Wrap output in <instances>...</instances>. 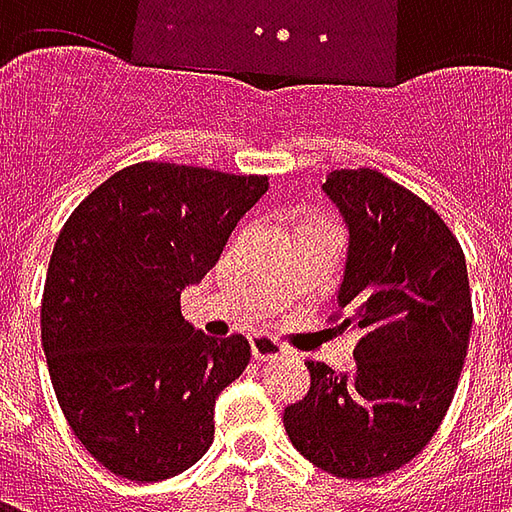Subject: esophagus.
I'll list each match as a JSON object with an SVG mask.
<instances>
[{
  "label": "esophagus",
  "mask_w": 512,
  "mask_h": 512,
  "mask_svg": "<svg viewBox=\"0 0 512 512\" xmlns=\"http://www.w3.org/2000/svg\"><path fill=\"white\" fill-rule=\"evenodd\" d=\"M249 343H252V356H255L257 362H271V359L288 356V348L279 340H274V337H268V334H257Z\"/></svg>",
  "instance_id": "esophagus-1"
}]
</instances>
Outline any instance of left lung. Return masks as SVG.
<instances>
[{"label": "left lung", "instance_id": "obj_1", "mask_svg": "<svg viewBox=\"0 0 512 512\" xmlns=\"http://www.w3.org/2000/svg\"><path fill=\"white\" fill-rule=\"evenodd\" d=\"M323 191L351 233L332 323L359 343L351 373L307 359L310 392L282 419L318 469L370 480L414 461L450 408L474 318L469 274L444 219L392 178L334 169Z\"/></svg>", "mask_w": 512, "mask_h": 512}]
</instances>
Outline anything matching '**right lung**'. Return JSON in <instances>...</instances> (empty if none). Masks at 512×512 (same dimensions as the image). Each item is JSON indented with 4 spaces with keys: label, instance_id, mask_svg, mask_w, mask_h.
Masks as SVG:
<instances>
[{
    "label": "right lung",
    "instance_id": "1",
    "mask_svg": "<svg viewBox=\"0 0 512 512\" xmlns=\"http://www.w3.org/2000/svg\"><path fill=\"white\" fill-rule=\"evenodd\" d=\"M266 175L139 161L62 224L40 301L49 376L73 436L117 477L158 483L213 441V406L249 365L244 334L194 332L180 290L211 271Z\"/></svg>",
    "mask_w": 512,
    "mask_h": 512
}]
</instances>
